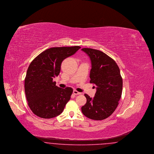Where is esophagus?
<instances>
[{"mask_svg":"<svg viewBox=\"0 0 154 154\" xmlns=\"http://www.w3.org/2000/svg\"><path fill=\"white\" fill-rule=\"evenodd\" d=\"M73 94H74V95H80V94H81L80 92H78L76 90L73 91Z\"/></svg>","mask_w":154,"mask_h":154,"instance_id":"34e87169","label":"esophagus"}]
</instances>
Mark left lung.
<instances>
[{
  "instance_id": "obj_1",
  "label": "left lung",
  "mask_w": 154,
  "mask_h": 154,
  "mask_svg": "<svg viewBox=\"0 0 154 154\" xmlns=\"http://www.w3.org/2000/svg\"><path fill=\"white\" fill-rule=\"evenodd\" d=\"M82 50L90 58V82L97 87L93 98L84 94L87 102L82 107V112L91 119L103 120L114 112L122 96L123 80L120 69L113 59L99 50L91 48Z\"/></svg>"
}]
</instances>
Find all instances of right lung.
<instances>
[{
  "instance_id": "1",
  "label": "right lung",
  "mask_w": 154,
  "mask_h": 154,
  "mask_svg": "<svg viewBox=\"0 0 154 154\" xmlns=\"http://www.w3.org/2000/svg\"><path fill=\"white\" fill-rule=\"evenodd\" d=\"M80 48L79 46L51 48L37 56L29 64L24 82L25 93L29 107L37 116L51 119L63 111L72 89L57 87L53 79L59 74L64 59Z\"/></svg>"
}]
</instances>
